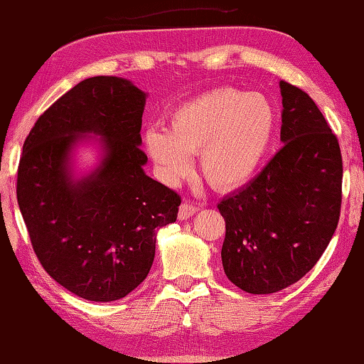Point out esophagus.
<instances>
[{
  "label": "esophagus",
  "mask_w": 364,
  "mask_h": 364,
  "mask_svg": "<svg viewBox=\"0 0 364 364\" xmlns=\"http://www.w3.org/2000/svg\"><path fill=\"white\" fill-rule=\"evenodd\" d=\"M197 206L194 205V203H191V202H184V203H181V206H180V211H178V219H181V220H186V219H189V218H192L197 213Z\"/></svg>",
  "instance_id": "1"
}]
</instances>
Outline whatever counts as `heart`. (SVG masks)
<instances>
[{
	"label": "heart",
	"mask_w": 364,
	"mask_h": 364,
	"mask_svg": "<svg viewBox=\"0 0 364 364\" xmlns=\"http://www.w3.org/2000/svg\"><path fill=\"white\" fill-rule=\"evenodd\" d=\"M276 110L259 92L235 88L206 91L178 105L167 129H149L145 149L168 184L186 178L200 154L203 176L219 189L245 186L273 145Z\"/></svg>",
	"instance_id": "obj_1"
}]
</instances>
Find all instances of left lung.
Returning a JSON list of instances; mask_svg holds the SVG:
<instances>
[{
    "instance_id": "left-lung-1",
    "label": "left lung",
    "mask_w": 364,
    "mask_h": 364,
    "mask_svg": "<svg viewBox=\"0 0 364 364\" xmlns=\"http://www.w3.org/2000/svg\"><path fill=\"white\" fill-rule=\"evenodd\" d=\"M284 146L245 188L218 203L227 277L247 294L286 289L322 257L341 211L343 158L316 102L279 82Z\"/></svg>"
}]
</instances>
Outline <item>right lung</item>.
I'll use <instances>...</instances> for the list:
<instances>
[{"mask_svg": "<svg viewBox=\"0 0 364 364\" xmlns=\"http://www.w3.org/2000/svg\"><path fill=\"white\" fill-rule=\"evenodd\" d=\"M146 92L99 75L77 83L36 121L23 144L17 200L46 272L90 301H115L149 273L161 227L176 220L180 196L149 178L141 151ZM102 153L75 175L80 144Z\"/></svg>", "mask_w": 364, "mask_h": 364, "instance_id": "right-lung-1", "label": "right lung"}]
</instances>
